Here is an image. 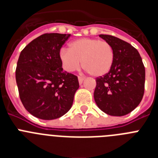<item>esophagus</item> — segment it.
Listing matches in <instances>:
<instances>
[{
    "mask_svg": "<svg viewBox=\"0 0 158 158\" xmlns=\"http://www.w3.org/2000/svg\"><path fill=\"white\" fill-rule=\"evenodd\" d=\"M84 80H85V78L84 77H78V81H79L80 84H82Z\"/></svg>",
    "mask_w": 158,
    "mask_h": 158,
    "instance_id": "34e87169",
    "label": "esophagus"
}]
</instances>
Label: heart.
I'll list each match as a JSON object with an SVG mask.
<instances>
[{"mask_svg":"<svg viewBox=\"0 0 158 158\" xmlns=\"http://www.w3.org/2000/svg\"><path fill=\"white\" fill-rule=\"evenodd\" d=\"M62 66L67 72H73L80 68L93 77L107 74L112 67L115 54L108 42L93 38H81L71 42L69 50L62 48L59 52Z\"/></svg>","mask_w":158,"mask_h":158,"instance_id":"heart-1","label":"heart"}]
</instances>
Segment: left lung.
<instances>
[{"label":"left lung","mask_w":158,"mask_h":158,"mask_svg":"<svg viewBox=\"0 0 158 158\" xmlns=\"http://www.w3.org/2000/svg\"><path fill=\"white\" fill-rule=\"evenodd\" d=\"M100 38L112 46L114 62L107 74L96 77V104L113 116L131 112L140 104L145 90V67L139 51L127 42L109 35Z\"/></svg>","instance_id":"1"}]
</instances>
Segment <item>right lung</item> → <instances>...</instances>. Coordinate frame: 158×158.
<instances>
[{
  "mask_svg": "<svg viewBox=\"0 0 158 158\" xmlns=\"http://www.w3.org/2000/svg\"><path fill=\"white\" fill-rule=\"evenodd\" d=\"M69 34L46 33L32 40L19 54L16 80L25 109L41 119L65 115L79 88L77 77L63 71L60 49Z\"/></svg>",
  "mask_w": 158,
  "mask_h": 158,
  "instance_id": "right-lung-1",
  "label": "right lung"
}]
</instances>
